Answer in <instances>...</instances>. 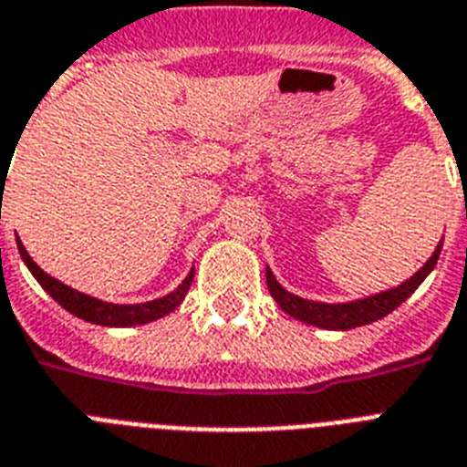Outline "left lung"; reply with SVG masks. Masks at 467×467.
Here are the masks:
<instances>
[{
	"instance_id": "1",
	"label": "left lung",
	"mask_w": 467,
	"mask_h": 467,
	"mask_svg": "<svg viewBox=\"0 0 467 467\" xmlns=\"http://www.w3.org/2000/svg\"><path fill=\"white\" fill-rule=\"evenodd\" d=\"M439 254H441V242H439V246L431 254V259L410 280H405L403 285L374 295V297L359 299V302H348V305H321V302H309V299H302L297 295H290L278 285V280L273 278V273L268 268L266 283L280 309L295 317V319L319 326V328H331V331H348V328H358V326L384 319L386 314H391L398 305H403L405 299L418 290L420 283L430 275L431 268L437 266Z\"/></svg>"
}]
</instances>
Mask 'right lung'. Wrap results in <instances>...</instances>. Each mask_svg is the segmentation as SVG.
Instances as JSON below:
<instances>
[{"label":"right lung","mask_w":467,"mask_h":467,"mask_svg":"<svg viewBox=\"0 0 467 467\" xmlns=\"http://www.w3.org/2000/svg\"><path fill=\"white\" fill-rule=\"evenodd\" d=\"M18 254L26 261L28 271L36 275L37 283L47 290L49 297L59 302L67 312H71L78 319L100 326H136L161 319V317H165V314H170L172 309H177L182 305V299H184L189 285H192V280H194V271H192L174 293L165 295L161 299H153V302H141V305H109V302H100V299L88 297V295L76 293L71 287L62 285L59 280L49 278L47 273L37 266L36 261L30 259L21 242H18Z\"/></svg>","instance_id":"1"}]
</instances>
